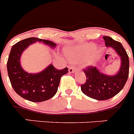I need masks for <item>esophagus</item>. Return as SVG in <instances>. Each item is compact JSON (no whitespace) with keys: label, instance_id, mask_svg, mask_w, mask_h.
Masks as SVG:
<instances>
[{"label":"esophagus","instance_id":"esophagus-1","mask_svg":"<svg viewBox=\"0 0 134 134\" xmlns=\"http://www.w3.org/2000/svg\"><path fill=\"white\" fill-rule=\"evenodd\" d=\"M77 69H78L77 68V67H70L69 68V73H75Z\"/></svg>","mask_w":134,"mask_h":134}]
</instances>
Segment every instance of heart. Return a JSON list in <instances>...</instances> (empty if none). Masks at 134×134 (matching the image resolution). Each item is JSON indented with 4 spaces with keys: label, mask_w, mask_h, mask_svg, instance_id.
Wrapping results in <instances>:
<instances>
[{
    "label": "heart",
    "mask_w": 134,
    "mask_h": 134,
    "mask_svg": "<svg viewBox=\"0 0 134 134\" xmlns=\"http://www.w3.org/2000/svg\"><path fill=\"white\" fill-rule=\"evenodd\" d=\"M96 46L94 43L83 44L74 46L71 49L66 50V54L72 60L85 61L91 54L94 53L92 57L86 60L87 63L93 62L100 54V50L96 49Z\"/></svg>",
    "instance_id": "1"
}]
</instances>
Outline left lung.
<instances>
[{
  "instance_id": "8db88e82",
  "label": "left lung",
  "mask_w": 134,
  "mask_h": 134,
  "mask_svg": "<svg viewBox=\"0 0 134 134\" xmlns=\"http://www.w3.org/2000/svg\"><path fill=\"white\" fill-rule=\"evenodd\" d=\"M107 47L113 48L121 58V63L116 75H107L102 74L96 67L88 66L83 69L86 81L81 85L82 92L88 97L104 100L117 95L123 88L129 75V57L123 46L109 36L103 37Z\"/></svg>"
}]
</instances>
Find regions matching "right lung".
Here are the masks:
<instances>
[{"instance_id":"right-lung-1","label":"right lung","mask_w":134,"mask_h":134,"mask_svg":"<svg viewBox=\"0 0 134 134\" xmlns=\"http://www.w3.org/2000/svg\"><path fill=\"white\" fill-rule=\"evenodd\" d=\"M42 42L51 48L56 47L53 42L38 38H29L13 46L7 61V71L11 86L17 94L27 100L38 102L49 100L58 90L61 77L68 73V68L57 69L53 65L38 74H29L20 65L21 55L33 43Z\"/></svg>"}]
</instances>
